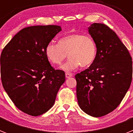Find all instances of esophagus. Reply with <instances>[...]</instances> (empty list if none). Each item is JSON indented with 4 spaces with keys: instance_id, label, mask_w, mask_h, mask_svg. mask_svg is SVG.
<instances>
[{
    "instance_id": "obj_1",
    "label": "esophagus",
    "mask_w": 133,
    "mask_h": 133,
    "mask_svg": "<svg viewBox=\"0 0 133 133\" xmlns=\"http://www.w3.org/2000/svg\"><path fill=\"white\" fill-rule=\"evenodd\" d=\"M65 77L66 78H69L70 77H72V75L71 73H69V72H66L65 74Z\"/></svg>"
}]
</instances>
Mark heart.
Masks as SVG:
<instances>
[{"label":"heart","instance_id":"obj_1","mask_svg":"<svg viewBox=\"0 0 133 133\" xmlns=\"http://www.w3.org/2000/svg\"><path fill=\"white\" fill-rule=\"evenodd\" d=\"M68 56L69 58L60 69L66 72L76 70L81 65L87 67L97 56V45L89 35L71 34L60 38L58 43L50 42L45 48V55L52 64H61Z\"/></svg>","mask_w":133,"mask_h":133}]
</instances>
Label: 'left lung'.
<instances>
[{
  "label": "left lung",
  "mask_w": 133,
  "mask_h": 133,
  "mask_svg": "<svg viewBox=\"0 0 133 133\" xmlns=\"http://www.w3.org/2000/svg\"><path fill=\"white\" fill-rule=\"evenodd\" d=\"M97 45V56L87 69L75 75L77 97L81 110L94 117L112 112L131 86L132 61L117 34L107 25L88 28Z\"/></svg>",
  "instance_id": "1"
}]
</instances>
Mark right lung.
Instances as JSON below:
<instances>
[{
  "label": "right lung",
  "mask_w": 133,
  "mask_h": 133,
  "mask_svg": "<svg viewBox=\"0 0 133 133\" xmlns=\"http://www.w3.org/2000/svg\"><path fill=\"white\" fill-rule=\"evenodd\" d=\"M57 25L32 26L20 30L1 55L2 84L18 109L31 116L45 113L55 104L65 74L51 66L45 48L61 31Z\"/></svg>",
  "instance_id": "add662e5"
}]
</instances>
